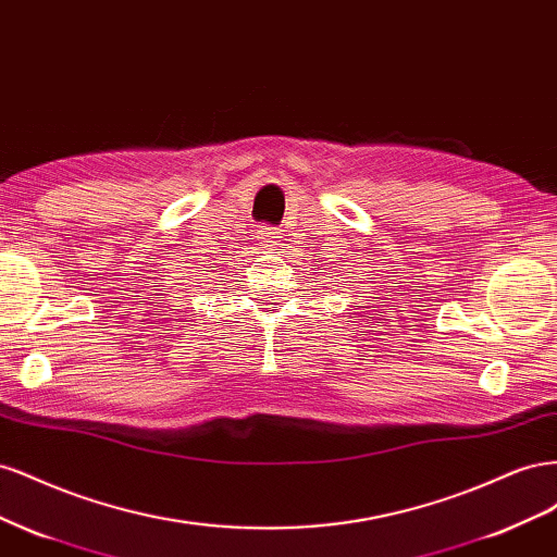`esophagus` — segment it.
Segmentation results:
<instances>
[{"label":"esophagus","instance_id":"obj_1","mask_svg":"<svg viewBox=\"0 0 557 557\" xmlns=\"http://www.w3.org/2000/svg\"><path fill=\"white\" fill-rule=\"evenodd\" d=\"M281 234L278 232H274L272 227H260L258 230V242H260V246L262 248H267V250H276V246H281Z\"/></svg>","mask_w":557,"mask_h":557}]
</instances>
